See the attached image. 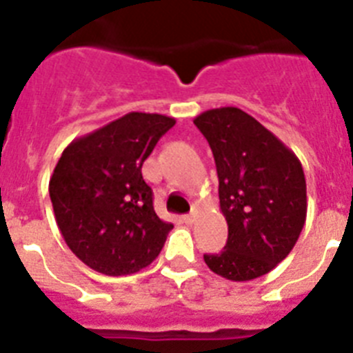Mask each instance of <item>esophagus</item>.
Instances as JSON below:
<instances>
[{
	"instance_id": "34e87169",
	"label": "esophagus",
	"mask_w": 353,
	"mask_h": 353,
	"mask_svg": "<svg viewBox=\"0 0 353 353\" xmlns=\"http://www.w3.org/2000/svg\"><path fill=\"white\" fill-rule=\"evenodd\" d=\"M182 221H183V223H185V224H192V223H194V214H187V215H183Z\"/></svg>"
}]
</instances>
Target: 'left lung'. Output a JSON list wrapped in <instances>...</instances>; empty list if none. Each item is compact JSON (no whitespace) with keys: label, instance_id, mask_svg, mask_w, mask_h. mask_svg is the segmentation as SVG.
<instances>
[{"label":"left lung","instance_id":"8db88e82","mask_svg":"<svg viewBox=\"0 0 353 353\" xmlns=\"http://www.w3.org/2000/svg\"><path fill=\"white\" fill-rule=\"evenodd\" d=\"M214 154L228 242L205 263L230 281H251L281 263L305 223L307 196L301 161L260 121L239 108L194 118Z\"/></svg>","mask_w":353,"mask_h":353}]
</instances>
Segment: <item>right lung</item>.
Returning <instances> with one entry per match:
<instances>
[{"mask_svg":"<svg viewBox=\"0 0 353 353\" xmlns=\"http://www.w3.org/2000/svg\"><path fill=\"white\" fill-rule=\"evenodd\" d=\"M174 123L164 114L132 111L63 150L49 196L65 242L90 269L129 276L159 256L173 224L155 214L141 168Z\"/></svg>","mask_w":353,"mask_h":353,"instance_id":"obj_1","label":"right lung"}]
</instances>
